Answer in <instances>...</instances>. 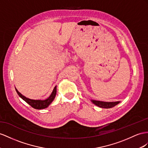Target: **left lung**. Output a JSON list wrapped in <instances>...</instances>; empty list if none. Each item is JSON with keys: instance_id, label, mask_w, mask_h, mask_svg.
Instances as JSON below:
<instances>
[{"instance_id": "obj_1", "label": "left lung", "mask_w": 148, "mask_h": 148, "mask_svg": "<svg viewBox=\"0 0 148 148\" xmlns=\"http://www.w3.org/2000/svg\"><path fill=\"white\" fill-rule=\"evenodd\" d=\"M91 102L96 105L97 106L100 107L102 108H111L114 107L115 106L118 104L120 101H116V102H104V101H96V100H91Z\"/></svg>"}]
</instances>
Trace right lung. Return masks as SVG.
I'll return each instance as SVG.
<instances>
[{"mask_svg": "<svg viewBox=\"0 0 148 148\" xmlns=\"http://www.w3.org/2000/svg\"><path fill=\"white\" fill-rule=\"evenodd\" d=\"M16 90L17 93L18 94V95L19 96V97H21L22 99H23L24 101H25L26 103L29 104L33 108L36 109H42L47 108L51 104V103L53 101V100L54 99L56 95V92H57V86H56L54 87V88L53 89L51 95L49 96L47 99H44V100H39V99L35 100V99H29V98L26 97L25 96L22 95L21 93L18 92L16 88Z\"/></svg>", "mask_w": 148, "mask_h": 148, "instance_id": "right-lung-1", "label": "right lung"}]
</instances>
